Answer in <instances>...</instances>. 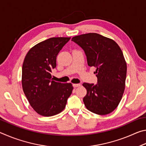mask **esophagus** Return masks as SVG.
I'll return each mask as SVG.
<instances>
[{
  "label": "esophagus",
  "instance_id": "obj_1",
  "mask_svg": "<svg viewBox=\"0 0 146 146\" xmlns=\"http://www.w3.org/2000/svg\"><path fill=\"white\" fill-rule=\"evenodd\" d=\"M79 86H80V84H73L74 88H77L79 87Z\"/></svg>",
  "mask_w": 146,
  "mask_h": 146
}]
</instances>
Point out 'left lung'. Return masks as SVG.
I'll return each instance as SVG.
<instances>
[{
  "label": "left lung",
  "instance_id": "left-lung-1",
  "mask_svg": "<svg viewBox=\"0 0 146 146\" xmlns=\"http://www.w3.org/2000/svg\"><path fill=\"white\" fill-rule=\"evenodd\" d=\"M71 40L84 51L88 66L97 69V84H82L87 90L83 98L86 108L100 115L111 113L125 90L127 64L120 48L112 39L95 33L75 36Z\"/></svg>",
  "mask_w": 146,
  "mask_h": 146
}]
</instances>
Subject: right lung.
Returning <instances> with one entry per match:
<instances>
[{
    "label": "right lung",
    "mask_w": 146,
    "mask_h": 146,
    "mask_svg": "<svg viewBox=\"0 0 146 146\" xmlns=\"http://www.w3.org/2000/svg\"><path fill=\"white\" fill-rule=\"evenodd\" d=\"M70 37H53L29 49L22 69L24 93L33 110L42 116L51 117L64 110L73 87L51 79L59 51Z\"/></svg>",
    "instance_id": "add662e5"
}]
</instances>
